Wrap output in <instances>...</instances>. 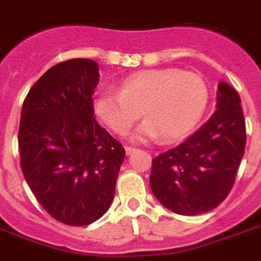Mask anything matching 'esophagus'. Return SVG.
<instances>
[{"label": "esophagus", "mask_w": 261, "mask_h": 261, "mask_svg": "<svg viewBox=\"0 0 261 261\" xmlns=\"http://www.w3.org/2000/svg\"><path fill=\"white\" fill-rule=\"evenodd\" d=\"M136 150H137V149L136 148H132V146H125V153L126 154H132V153H135Z\"/></svg>", "instance_id": "obj_1"}]
</instances>
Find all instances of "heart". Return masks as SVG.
I'll list each match as a JSON object with an SVG mask.
<instances>
[{
  "label": "heart",
  "instance_id": "heart-1",
  "mask_svg": "<svg viewBox=\"0 0 261 261\" xmlns=\"http://www.w3.org/2000/svg\"><path fill=\"white\" fill-rule=\"evenodd\" d=\"M208 88L203 77L178 68L149 70L130 75L119 92L104 90L95 100V112L112 132L125 136L142 115L139 141L157 139L171 144L195 128L206 111Z\"/></svg>",
  "mask_w": 261,
  "mask_h": 261
}]
</instances>
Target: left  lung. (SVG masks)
<instances>
[{"instance_id":"1","label":"left lung","mask_w":261,"mask_h":261,"mask_svg":"<svg viewBox=\"0 0 261 261\" xmlns=\"http://www.w3.org/2000/svg\"><path fill=\"white\" fill-rule=\"evenodd\" d=\"M217 111L193 136L152 161L150 189L179 215H198L226 199L246 148L240 96L224 82L218 86Z\"/></svg>"}]
</instances>
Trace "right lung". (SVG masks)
<instances>
[{
  "mask_svg": "<svg viewBox=\"0 0 261 261\" xmlns=\"http://www.w3.org/2000/svg\"><path fill=\"white\" fill-rule=\"evenodd\" d=\"M99 76L91 59L62 62L35 82L22 106V173L41 206L67 226H87L107 213L125 157L93 116Z\"/></svg>",
  "mask_w": 261,
  "mask_h": 261,
  "instance_id": "obj_1",
  "label": "right lung"
}]
</instances>
